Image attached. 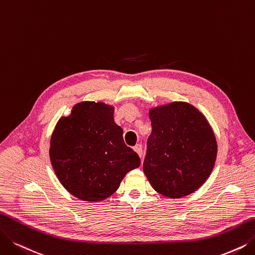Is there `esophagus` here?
<instances>
[{
  "label": "esophagus",
  "mask_w": 255,
  "mask_h": 255,
  "mask_svg": "<svg viewBox=\"0 0 255 255\" xmlns=\"http://www.w3.org/2000/svg\"><path fill=\"white\" fill-rule=\"evenodd\" d=\"M134 150L137 152V154H138L140 157H142V145H141L140 143H138V144L135 145Z\"/></svg>",
  "instance_id": "esophagus-1"
}]
</instances>
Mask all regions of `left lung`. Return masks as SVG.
<instances>
[{
  "instance_id": "1",
  "label": "left lung",
  "mask_w": 255,
  "mask_h": 255,
  "mask_svg": "<svg viewBox=\"0 0 255 255\" xmlns=\"http://www.w3.org/2000/svg\"><path fill=\"white\" fill-rule=\"evenodd\" d=\"M149 118L143 171L150 185L172 199L196 191L210 176L217 158V140L208 121L186 103L151 109Z\"/></svg>"
}]
</instances>
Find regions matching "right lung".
I'll list each match as a JSON object with an SVG mask.
<instances>
[{"label":"right lung","instance_id":"add662e5","mask_svg":"<svg viewBox=\"0 0 255 255\" xmlns=\"http://www.w3.org/2000/svg\"><path fill=\"white\" fill-rule=\"evenodd\" d=\"M114 108L85 101L57 122L50 142V160L63 186L84 201H101L140 165L137 152L124 141Z\"/></svg>","mask_w":255,"mask_h":255}]
</instances>
